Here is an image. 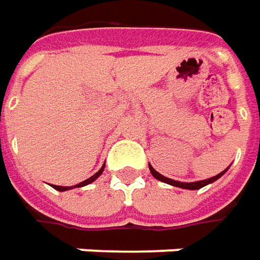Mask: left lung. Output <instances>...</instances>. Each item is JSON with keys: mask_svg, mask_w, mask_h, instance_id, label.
Here are the masks:
<instances>
[{"mask_svg": "<svg viewBox=\"0 0 260 260\" xmlns=\"http://www.w3.org/2000/svg\"><path fill=\"white\" fill-rule=\"evenodd\" d=\"M148 168H150V173L153 174V177L155 180H158V181L166 182V184H170V185H173V187H178V188H184V189H200V188L205 187V185H208V184H212L214 181H216L218 178H221L226 171H228V168H225L222 173H219V174L214 175V177H211V178H207V180H201V181H194V182H181V181H175V180H171V178H167V177H164V175H161L158 171H155L150 164H148Z\"/></svg>", "mask_w": 260, "mask_h": 260, "instance_id": "obj_1", "label": "left lung"}]
</instances>
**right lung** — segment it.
I'll list each match as a JSON object with an SVG mask.
<instances>
[{"instance_id": "right-lung-1", "label": "right lung", "mask_w": 260, "mask_h": 260, "mask_svg": "<svg viewBox=\"0 0 260 260\" xmlns=\"http://www.w3.org/2000/svg\"><path fill=\"white\" fill-rule=\"evenodd\" d=\"M103 170H105V164H103L99 171H98L96 174H93L92 177H90V178H87V180H85V181L79 182V184H76V185H72V187H60V185H53V184H51V187L55 188V189H58V191H68V189H72V188L85 187V185H87V184H90V182H93V181H94V180H98L100 175H102V173H103Z\"/></svg>"}]
</instances>
